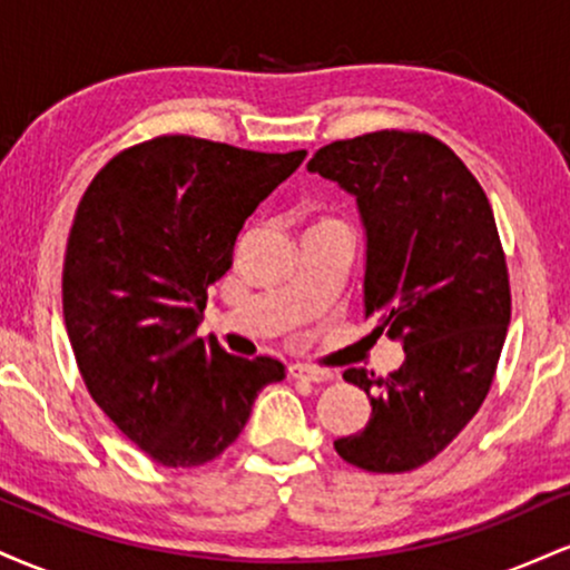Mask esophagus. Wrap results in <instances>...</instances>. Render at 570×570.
<instances>
[{
	"label": "esophagus",
	"instance_id": "obj_1",
	"mask_svg": "<svg viewBox=\"0 0 570 570\" xmlns=\"http://www.w3.org/2000/svg\"><path fill=\"white\" fill-rule=\"evenodd\" d=\"M289 375L294 381H311V383H324L330 381L332 372L322 367H311V364H289Z\"/></svg>",
	"mask_w": 570,
	"mask_h": 570
}]
</instances>
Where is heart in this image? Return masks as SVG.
<instances>
[{"label": "heart", "mask_w": 570, "mask_h": 570, "mask_svg": "<svg viewBox=\"0 0 570 570\" xmlns=\"http://www.w3.org/2000/svg\"><path fill=\"white\" fill-rule=\"evenodd\" d=\"M322 222H324V219H322Z\"/></svg>", "instance_id": "1"}]
</instances>
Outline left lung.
Segmentation results:
<instances>
[{"mask_svg": "<svg viewBox=\"0 0 570 570\" xmlns=\"http://www.w3.org/2000/svg\"><path fill=\"white\" fill-rule=\"evenodd\" d=\"M307 171L356 198L372 335L404 345L402 367L385 377L343 372L370 396L372 415L335 450L364 472H412L472 421L499 367L512 292L493 208L453 149L417 130L332 141Z\"/></svg>", "mask_w": 570, "mask_h": 570, "instance_id": "1", "label": "left lung"}]
</instances>
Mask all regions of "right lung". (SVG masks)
Wrapping results in <instances>:
<instances>
[{
	"instance_id": "obj_1",
	"label": "right lung",
	"mask_w": 570,
	"mask_h": 570,
	"mask_svg": "<svg viewBox=\"0 0 570 570\" xmlns=\"http://www.w3.org/2000/svg\"><path fill=\"white\" fill-rule=\"evenodd\" d=\"M305 155L155 136L85 189L63 257L67 335L88 394L155 463L214 461L286 377L278 358L233 356L195 330L244 222Z\"/></svg>"
}]
</instances>
